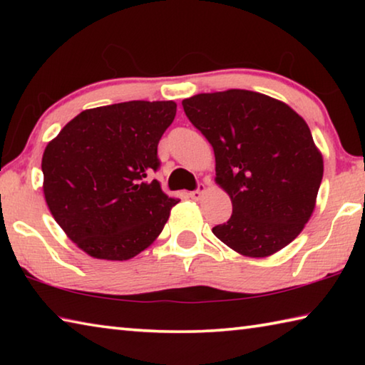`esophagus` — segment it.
I'll return each instance as SVG.
<instances>
[{"mask_svg": "<svg viewBox=\"0 0 365 365\" xmlns=\"http://www.w3.org/2000/svg\"><path fill=\"white\" fill-rule=\"evenodd\" d=\"M205 191H206L205 183H200V187H197V190L191 191V193H190V197H191V200H195V201L201 200V196H202V193H205Z\"/></svg>", "mask_w": 365, "mask_h": 365, "instance_id": "obj_1", "label": "esophagus"}]
</instances>
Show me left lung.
<instances>
[{
	"label": "left lung",
	"instance_id": "left-lung-1",
	"mask_svg": "<svg viewBox=\"0 0 365 365\" xmlns=\"http://www.w3.org/2000/svg\"><path fill=\"white\" fill-rule=\"evenodd\" d=\"M182 106L212 145L215 182L232 200V217L212 233L250 257L285 248L311 217L324 175L304 119L285 103L248 90L201 93Z\"/></svg>",
	"mask_w": 365,
	"mask_h": 365
}]
</instances>
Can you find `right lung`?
<instances>
[{
    "instance_id": "right-lung-1",
    "label": "right lung",
    "mask_w": 365,
    "mask_h": 365,
    "mask_svg": "<svg viewBox=\"0 0 365 365\" xmlns=\"http://www.w3.org/2000/svg\"><path fill=\"white\" fill-rule=\"evenodd\" d=\"M174 101H127L86 109L43 153V193L54 220L86 255L127 261L163 232L178 200L145 182L159 169L158 143Z\"/></svg>"
}]
</instances>
